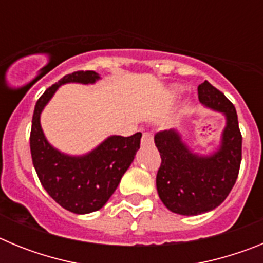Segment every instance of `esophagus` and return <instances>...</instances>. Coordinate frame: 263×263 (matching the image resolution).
Returning <instances> with one entry per match:
<instances>
[{
    "label": "esophagus",
    "mask_w": 263,
    "mask_h": 263,
    "mask_svg": "<svg viewBox=\"0 0 263 263\" xmlns=\"http://www.w3.org/2000/svg\"><path fill=\"white\" fill-rule=\"evenodd\" d=\"M141 142H142L143 146H145V145H150V143H153L152 133H143L142 141H141Z\"/></svg>",
    "instance_id": "1"
}]
</instances>
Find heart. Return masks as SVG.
<instances>
[{"label":"heart","mask_w":263,"mask_h":263,"mask_svg":"<svg viewBox=\"0 0 263 263\" xmlns=\"http://www.w3.org/2000/svg\"><path fill=\"white\" fill-rule=\"evenodd\" d=\"M179 90H180V89H179V88H175V89H174V92H175V93H178Z\"/></svg>","instance_id":"1"}]
</instances>
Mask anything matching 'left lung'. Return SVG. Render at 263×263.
<instances>
[{
	"mask_svg": "<svg viewBox=\"0 0 263 263\" xmlns=\"http://www.w3.org/2000/svg\"><path fill=\"white\" fill-rule=\"evenodd\" d=\"M199 100L206 108L220 111L227 124L215 153L199 155L191 152L178 130L155 134L154 142L162 163L157 174L160 200L171 212L196 216L215 210L227 199L238 176L242 137L233 104L208 81L197 88Z\"/></svg>",
	"mask_w": 263,
	"mask_h": 263,
	"instance_id": "1",
	"label": "left lung"
}]
</instances>
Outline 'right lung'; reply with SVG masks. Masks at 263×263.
Masks as SVG:
<instances>
[{"label":"right lung","mask_w":263,"mask_h":263,"mask_svg":"<svg viewBox=\"0 0 263 263\" xmlns=\"http://www.w3.org/2000/svg\"><path fill=\"white\" fill-rule=\"evenodd\" d=\"M95 71H78L51 85L36 101L32 116L30 150L36 175L47 194L69 212L85 215L105 205L138 152L142 134L110 136L85 155L63 154L50 145L41 126V113L58 88L67 83L93 84Z\"/></svg>","instance_id":"1"}]
</instances>
